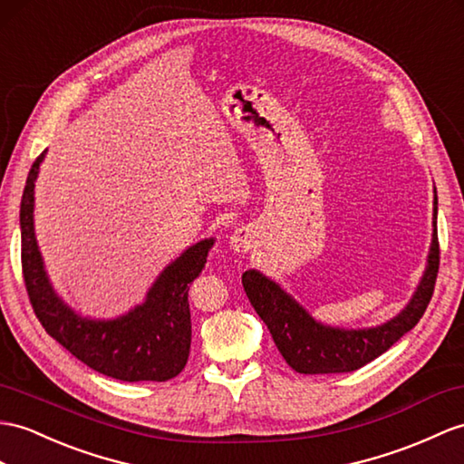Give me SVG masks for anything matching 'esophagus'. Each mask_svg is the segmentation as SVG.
Masks as SVG:
<instances>
[{
	"mask_svg": "<svg viewBox=\"0 0 464 464\" xmlns=\"http://www.w3.org/2000/svg\"><path fill=\"white\" fill-rule=\"evenodd\" d=\"M230 246L236 252H247L254 246V236L247 228H238L230 236Z\"/></svg>",
	"mask_w": 464,
	"mask_h": 464,
	"instance_id": "esophagus-1",
	"label": "esophagus"
}]
</instances>
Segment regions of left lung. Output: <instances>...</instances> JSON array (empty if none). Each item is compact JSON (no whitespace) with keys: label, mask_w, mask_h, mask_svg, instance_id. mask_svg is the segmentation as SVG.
I'll use <instances>...</instances> for the list:
<instances>
[{"label":"left lung","mask_w":464,"mask_h":464,"mask_svg":"<svg viewBox=\"0 0 464 464\" xmlns=\"http://www.w3.org/2000/svg\"><path fill=\"white\" fill-rule=\"evenodd\" d=\"M435 230L429 252L425 276L398 317L386 324L366 331H343L323 326L313 321L309 313L293 301L279 285L257 271H246L242 284L252 307L267 324L271 338L285 358V362L299 374H338L366 366L372 360L398 343L400 338L420 323L433 297L439 274V238H437V197H435Z\"/></svg>","instance_id":"left-lung-1"}]
</instances>
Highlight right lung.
I'll return each instance as SVG.
<instances>
[{
    "label": "right lung",
    "mask_w": 464,
    "mask_h": 464,
    "mask_svg": "<svg viewBox=\"0 0 464 464\" xmlns=\"http://www.w3.org/2000/svg\"><path fill=\"white\" fill-rule=\"evenodd\" d=\"M44 151L31 165L21 198V271L43 329L100 374L121 382H167L183 372L190 353L188 287L205 269L214 240H202L169 266L147 301L116 321H88L54 295L33 232V188Z\"/></svg>",
    "instance_id": "right-lung-1"
}]
</instances>
